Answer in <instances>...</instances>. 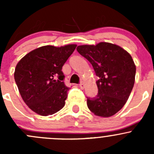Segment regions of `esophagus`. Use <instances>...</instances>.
Instances as JSON below:
<instances>
[{
    "label": "esophagus",
    "mask_w": 154,
    "mask_h": 154,
    "mask_svg": "<svg viewBox=\"0 0 154 154\" xmlns=\"http://www.w3.org/2000/svg\"><path fill=\"white\" fill-rule=\"evenodd\" d=\"M79 86H80V88H82V89H83V88H85V84H84V83H83V82H81V83L79 84Z\"/></svg>",
    "instance_id": "esophagus-1"
}]
</instances>
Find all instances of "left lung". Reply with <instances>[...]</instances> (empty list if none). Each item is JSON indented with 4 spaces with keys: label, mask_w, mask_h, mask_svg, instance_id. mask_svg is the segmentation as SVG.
<instances>
[{
    "label": "left lung",
    "mask_w": 154,
    "mask_h": 154,
    "mask_svg": "<svg viewBox=\"0 0 154 154\" xmlns=\"http://www.w3.org/2000/svg\"><path fill=\"white\" fill-rule=\"evenodd\" d=\"M77 51L99 77L98 93L87 97L88 108L97 116H112L125 106L134 86L136 68L132 57L120 46L108 42L77 46Z\"/></svg>",
    "instance_id": "obj_1"
}]
</instances>
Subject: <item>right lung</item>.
I'll use <instances>...</instances> for the list:
<instances>
[{
    "label": "right lung",
    "instance_id": "add662e5",
    "mask_svg": "<svg viewBox=\"0 0 154 154\" xmlns=\"http://www.w3.org/2000/svg\"><path fill=\"white\" fill-rule=\"evenodd\" d=\"M77 45L42 46L24 56L14 73L15 81L24 103L42 116L63 108L69 88L65 85L63 65Z\"/></svg>",
    "mask_w": 154,
    "mask_h": 154
}]
</instances>
